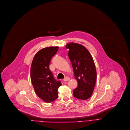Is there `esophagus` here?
<instances>
[{
    "label": "esophagus",
    "instance_id": "34e87169",
    "mask_svg": "<svg viewBox=\"0 0 130 130\" xmlns=\"http://www.w3.org/2000/svg\"><path fill=\"white\" fill-rule=\"evenodd\" d=\"M70 80V78L69 77H66L64 78L63 79V80L64 81V82H67V81H68V80Z\"/></svg>",
    "mask_w": 130,
    "mask_h": 130
}]
</instances>
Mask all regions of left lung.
<instances>
[{
	"label": "left lung",
	"instance_id": "left-lung-1",
	"mask_svg": "<svg viewBox=\"0 0 130 130\" xmlns=\"http://www.w3.org/2000/svg\"><path fill=\"white\" fill-rule=\"evenodd\" d=\"M66 46L69 50L68 56L78 82L73 95L77 99L87 100L93 94L97 78L94 60L89 51L82 44L71 42Z\"/></svg>",
	"mask_w": 130,
	"mask_h": 130
}]
</instances>
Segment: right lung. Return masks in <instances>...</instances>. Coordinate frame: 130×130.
Segmentation results:
<instances>
[{
  "mask_svg": "<svg viewBox=\"0 0 130 130\" xmlns=\"http://www.w3.org/2000/svg\"><path fill=\"white\" fill-rule=\"evenodd\" d=\"M58 46L46 47L35 54L31 67V80L37 95L46 102L58 98V89L61 85L55 79L49 69L51 60L58 50Z\"/></svg>",
  "mask_w": 130,
  "mask_h": 130,
  "instance_id": "1",
  "label": "right lung"
}]
</instances>
